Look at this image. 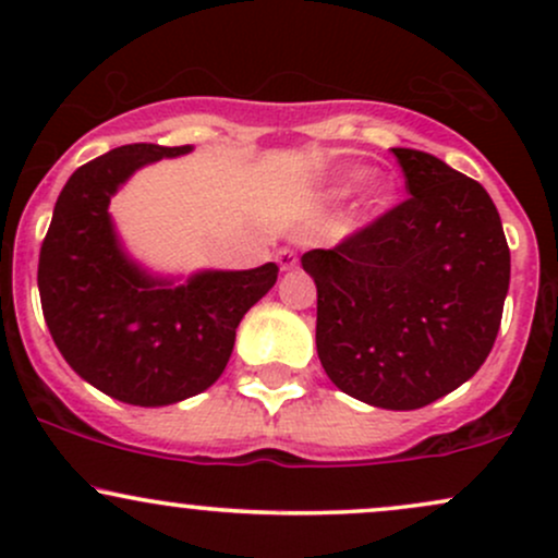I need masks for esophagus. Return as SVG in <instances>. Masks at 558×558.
Returning <instances> with one entry per match:
<instances>
[{
	"mask_svg": "<svg viewBox=\"0 0 558 558\" xmlns=\"http://www.w3.org/2000/svg\"><path fill=\"white\" fill-rule=\"evenodd\" d=\"M275 262H278L280 270H293V267L299 265V257L293 248H278V252H275Z\"/></svg>",
	"mask_w": 558,
	"mask_h": 558,
	"instance_id": "obj_1",
	"label": "esophagus"
}]
</instances>
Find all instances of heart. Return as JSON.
Returning <instances> with one entry per match:
<instances>
[{"label": "heart", "mask_w": 558, "mask_h": 558, "mask_svg": "<svg viewBox=\"0 0 558 558\" xmlns=\"http://www.w3.org/2000/svg\"><path fill=\"white\" fill-rule=\"evenodd\" d=\"M351 185H354V172H343V175L332 178L328 191H325V196H330V198L345 196L351 191ZM388 191H390V185L386 178L380 175V172H367V175H362L360 198H362L364 207H377V204L386 202Z\"/></svg>", "instance_id": "b5f03b06"}]
</instances>
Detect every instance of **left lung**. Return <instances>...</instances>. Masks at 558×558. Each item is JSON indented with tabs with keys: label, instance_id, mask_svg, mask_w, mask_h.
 I'll return each mask as SVG.
<instances>
[{
	"label": "left lung",
	"instance_id": "left-lung-1",
	"mask_svg": "<svg viewBox=\"0 0 558 558\" xmlns=\"http://www.w3.org/2000/svg\"><path fill=\"white\" fill-rule=\"evenodd\" d=\"M407 202L301 267L317 286V356L336 388L412 412L488 360L511 257L477 181L420 149H393Z\"/></svg>",
	"mask_w": 558,
	"mask_h": 558
}]
</instances>
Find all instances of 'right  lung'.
Wrapping results in <instances>:
<instances>
[{
	"label": "right lung",
	"instance_id": "right-lung-1",
	"mask_svg": "<svg viewBox=\"0 0 558 558\" xmlns=\"http://www.w3.org/2000/svg\"><path fill=\"white\" fill-rule=\"evenodd\" d=\"M194 146L128 144L70 175L38 257L47 328L88 386L133 407H170L207 390L233 354L235 328L278 280L254 270L155 272L128 252L110 202L146 165Z\"/></svg>",
	"mask_w": 558,
	"mask_h": 558
}]
</instances>
